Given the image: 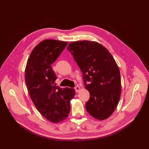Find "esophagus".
<instances>
[{"instance_id": "1", "label": "esophagus", "mask_w": 149, "mask_h": 149, "mask_svg": "<svg viewBox=\"0 0 149 149\" xmlns=\"http://www.w3.org/2000/svg\"><path fill=\"white\" fill-rule=\"evenodd\" d=\"M74 89H75V90H76V93H77V92H79V91H80L81 88H80L79 86H76V87H75Z\"/></svg>"}]
</instances>
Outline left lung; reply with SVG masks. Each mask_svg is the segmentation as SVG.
Instances as JSON below:
<instances>
[{
	"label": "left lung",
	"instance_id": "obj_1",
	"mask_svg": "<svg viewBox=\"0 0 149 149\" xmlns=\"http://www.w3.org/2000/svg\"><path fill=\"white\" fill-rule=\"evenodd\" d=\"M67 49L80 68L85 88L90 93L87 111L99 120L108 118L117 107L121 93V76L114 58L94 41L73 42Z\"/></svg>",
	"mask_w": 149,
	"mask_h": 149
}]
</instances>
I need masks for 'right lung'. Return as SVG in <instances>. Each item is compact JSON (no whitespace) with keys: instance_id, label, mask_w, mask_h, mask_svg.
<instances>
[{"instance_id":"obj_1","label":"right lung","mask_w":149,"mask_h":149,"mask_svg":"<svg viewBox=\"0 0 149 149\" xmlns=\"http://www.w3.org/2000/svg\"><path fill=\"white\" fill-rule=\"evenodd\" d=\"M68 42L45 39L34 48L28 59L25 79L31 100L37 110L48 121L57 123L65 119L70 111L74 88L54 86L57 78L52 64Z\"/></svg>"}]
</instances>
